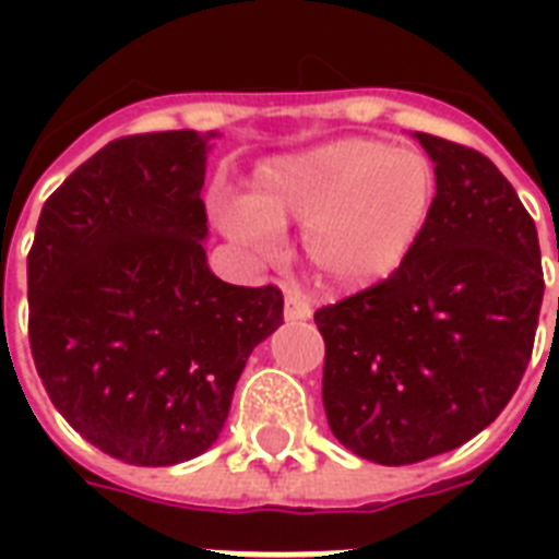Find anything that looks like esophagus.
Segmentation results:
<instances>
[{
    "mask_svg": "<svg viewBox=\"0 0 559 559\" xmlns=\"http://www.w3.org/2000/svg\"><path fill=\"white\" fill-rule=\"evenodd\" d=\"M310 316H313V310L307 305V298L301 296V293H293V289H289L287 296H284V319H287V322H307Z\"/></svg>",
    "mask_w": 559,
    "mask_h": 559,
    "instance_id": "34e87169",
    "label": "esophagus"
}]
</instances>
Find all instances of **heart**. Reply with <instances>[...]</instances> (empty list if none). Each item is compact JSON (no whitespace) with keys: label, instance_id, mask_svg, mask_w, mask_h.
I'll return each mask as SVG.
<instances>
[{"label":"heart","instance_id":"1","mask_svg":"<svg viewBox=\"0 0 559 559\" xmlns=\"http://www.w3.org/2000/svg\"><path fill=\"white\" fill-rule=\"evenodd\" d=\"M432 162L412 147L342 135L261 159L243 200L217 197L214 219L231 243L272 254L275 231L296 223L322 284L366 289L400 270L432 217Z\"/></svg>","mask_w":559,"mask_h":559}]
</instances>
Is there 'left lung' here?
I'll list each match as a JSON object with an SVG mask.
<instances>
[{"mask_svg":"<svg viewBox=\"0 0 559 559\" xmlns=\"http://www.w3.org/2000/svg\"><path fill=\"white\" fill-rule=\"evenodd\" d=\"M412 135L438 177L424 235L391 278L316 313L328 426L385 467L493 424L528 368L546 289L537 226L493 162Z\"/></svg>","mask_w":559,"mask_h":559,"instance_id":"left-lung-1","label":"left lung"}]
</instances>
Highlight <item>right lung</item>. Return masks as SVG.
<instances>
[{
    "mask_svg": "<svg viewBox=\"0 0 559 559\" xmlns=\"http://www.w3.org/2000/svg\"><path fill=\"white\" fill-rule=\"evenodd\" d=\"M219 133L109 142L43 205L28 254V340L55 408L135 467L209 450L246 359L284 324L275 287L209 266L205 162Z\"/></svg>",
    "mask_w": 559,
    "mask_h": 559,
    "instance_id": "obj_1",
    "label": "right lung"
}]
</instances>
